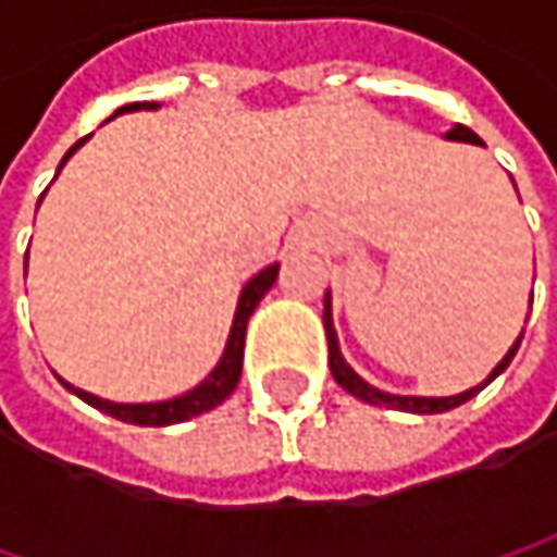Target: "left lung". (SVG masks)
<instances>
[{"instance_id": "left-lung-1", "label": "left lung", "mask_w": 557, "mask_h": 557, "mask_svg": "<svg viewBox=\"0 0 557 557\" xmlns=\"http://www.w3.org/2000/svg\"><path fill=\"white\" fill-rule=\"evenodd\" d=\"M448 141H465V145H481L484 148V141L471 132V128H465V125H455L448 135H445ZM322 322H325V338H329V368H332V377H335V384L342 389H348L351 396H358V399H364V403H371V406H387V409H399V412H419V416H429V412H448V409H455V406H461V403H468L471 396H478L481 389L487 387L491 381H497L503 371L509 368V361H512V355L519 351V342H522V332H519V338L509 345V351L503 355V361L478 384V387L465 389V393H455V396H399V393H387V389L374 387V384H368L348 361H345V355H342V348H338V332H335V322H332V293H325V309H322Z\"/></svg>"}]
</instances>
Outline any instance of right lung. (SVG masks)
Wrapping results in <instances>:
<instances>
[{
    "label": "right lung",
    "mask_w": 557,
    "mask_h": 557,
    "mask_svg": "<svg viewBox=\"0 0 557 557\" xmlns=\"http://www.w3.org/2000/svg\"><path fill=\"white\" fill-rule=\"evenodd\" d=\"M141 109H145V112H154V109H161V106H158V102H132V106L115 109V115L141 112ZM115 115H112V119H115ZM86 141H89V138H79V141L63 154L60 168H63V164L76 154V148H83ZM60 168H57V173H60ZM25 271H28V255H25ZM277 271L280 264H268L264 271H258L255 277L242 286V296H238V306H235V319H232V332H228V342H225V351H222L219 364L206 374V381H199L196 387L180 393V396L158 399V403H115V399H102V396H96V393H89V389L73 387V384H66L63 377H57V381L70 389V393H76L83 403H89L92 409H99V412H106V416H112V419H119V422H132V425H173V422H186V419H193V416H202V412L215 409L219 403H225V399L232 396V389L238 387V381H242V361H245V332H248V319H251V312L258 309V302L264 299V293L274 286Z\"/></svg>",
    "instance_id": "right-lung-1"
}]
</instances>
